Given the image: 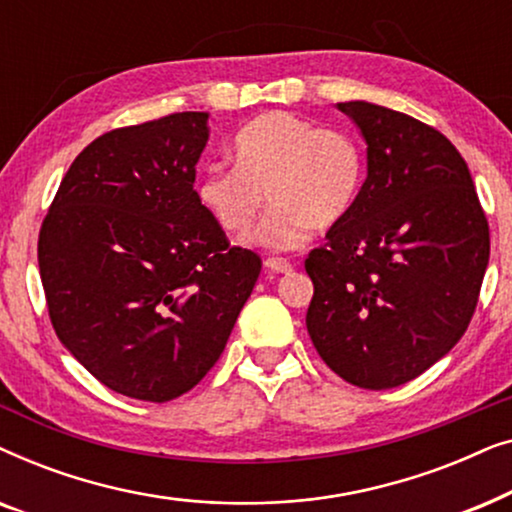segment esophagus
Instances as JSON below:
<instances>
[{"label": "esophagus", "mask_w": 512, "mask_h": 512, "mask_svg": "<svg viewBox=\"0 0 512 512\" xmlns=\"http://www.w3.org/2000/svg\"><path fill=\"white\" fill-rule=\"evenodd\" d=\"M265 268H268L270 272H277V275H289V272L293 270V265L286 261V258H265Z\"/></svg>", "instance_id": "esophagus-1"}]
</instances>
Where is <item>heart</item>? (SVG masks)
<instances>
[{
	"label": "heart",
	"mask_w": 512,
	"mask_h": 512,
	"mask_svg": "<svg viewBox=\"0 0 512 512\" xmlns=\"http://www.w3.org/2000/svg\"><path fill=\"white\" fill-rule=\"evenodd\" d=\"M230 151L235 165H209L198 198L228 235L251 230L268 198L272 207L254 242L272 251L298 249L314 228L340 226L366 179L359 139L291 111L251 118L235 132Z\"/></svg>",
	"instance_id": "b5f03b06"
}]
</instances>
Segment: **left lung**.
<instances>
[{
  "label": "left lung",
  "mask_w": 512,
  "mask_h": 512,
  "mask_svg": "<svg viewBox=\"0 0 512 512\" xmlns=\"http://www.w3.org/2000/svg\"><path fill=\"white\" fill-rule=\"evenodd\" d=\"M368 144L356 205L305 270L307 333L328 368L361 389L422 375L471 324L489 263L487 216L466 160L401 111L340 102Z\"/></svg>",
  "instance_id": "1"
}]
</instances>
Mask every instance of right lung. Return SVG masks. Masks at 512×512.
Segmentation results:
<instances>
[{
	"label": "right lung",
	"mask_w": 512,
	"mask_h": 512,
	"mask_svg": "<svg viewBox=\"0 0 512 512\" xmlns=\"http://www.w3.org/2000/svg\"><path fill=\"white\" fill-rule=\"evenodd\" d=\"M207 137L205 111L104 132L62 177L39 230L60 342L137 401H172L214 368L261 272L193 188Z\"/></svg>",
	"instance_id": "obj_1"
}]
</instances>
